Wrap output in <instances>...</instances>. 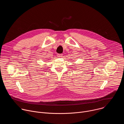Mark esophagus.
Listing matches in <instances>:
<instances>
[{
	"mask_svg": "<svg viewBox=\"0 0 124 124\" xmlns=\"http://www.w3.org/2000/svg\"><path fill=\"white\" fill-rule=\"evenodd\" d=\"M63 56V54H57V56L59 57H61Z\"/></svg>",
	"mask_w": 124,
	"mask_h": 124,
	"instance_id": "34e87169",
	"label": "esophagus"
}]
</instances>
